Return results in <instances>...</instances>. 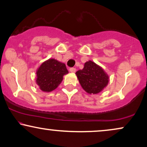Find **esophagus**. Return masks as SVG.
<instances>
[{"label": "esophagus", "mask_w": 147, "mask_h": 147, "mask_svg": "<svg viewBox=\"0 0 147 147\" xmlns=\"http://www.w3.org/2000/svg\"><path fill=\"white\" fill-rule=\"evenodd\" d=\"M69 70H70V72H75L76 68H70V69H69Z\"/></svg>", "instance_id": "1"}]
</instances>
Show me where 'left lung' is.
Masks as SVG:
<instances>
[{
    "label": "left lung",
    "instance_id": "obj_1",
    "mask_svg": "<svg viewBox=\"0 0 147 147\" xmlns=\"http://www.w3.org/2000/svg\"><path fill=\"white\" fill-rule=\"evenodd\" d=\"M81 87L89 94H98L107 86L109 77L101 67L92 61L85 63L82 70L76 72Z\"/></svg>",
    "mask_w": 147,
    "mask_h": 147
}]
</instances>
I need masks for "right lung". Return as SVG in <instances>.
<instances>
[{
	"mask_svg": "<svg viewBox=\"0 0 147 147\" xmlns=\"http://www.w3.org/2000/svg\"><path fill=\"white\" fill-rule=\"evenodd\" d=\"M68 73L65 63L55 59L45 61L37 70L36 83L43 92H51L57 88L63 75Z\"/></svg>",
	"mask_w": 147,
	"mask_h": 147,
	"instance_id": "right-lung-1",
	"label": "right lung"
}]
</instances>
